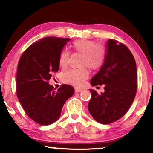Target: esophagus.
Masks as SVG:
<instances>
[{"label":"esophagus","instance_id":"obj_1","mask_svg":"<svg viewBox=\"0 0 153 153\" xmlns=\"http://www.w3.org/2000/svg\"><path fill=\"white\" fill-rule=\"evenodd\" d=\"M82 89H80V88H75V92H82Z\"/></svg>","mask_w":153,"mask_h":153}]
</instances>
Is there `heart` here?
Returning <instances> with one entry per match:
<instances>
[{
    "instance_id": "obj_1",
    "label": "heart",
    "mask_w": 153,
    "mask_h": 153,
    "mask_svg": "<svg viewBox=\"0 0 153 153\" xmlns=\"http://www.w3.org/2000/svg\"><path fill=\"white\" fill-rule=\"evenodd\" d=\"M75 51L82 54V65L88 66L92 70H97L102 66L106 58L105 48L102 45H96L94 42L88 39H79L75 41L72 45ZM69 52L63 50L59 56V65L61 68L68 65ZM89 75L85 68L80 70H69L63 75V81L67 84L74 86L82 85Z\"/></svg>"
}]
</instances>
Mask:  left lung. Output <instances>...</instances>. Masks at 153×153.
Here are the masks:
<instances>
[{
    "instance_id": "left-lung-1",
    "label": "left lung",
    "mask_w": 153,
    "mask_h": 153,
    "mask_svg": "<svg viewBox=\"0 0 153 153\" xmlns=\"http://www.w3.org/2000/svg\"><path fill=\"white\" fill-rule=\"evenodd\" d=\"M105 50L104 64L90 81L92 86L104 85V92L98 94L90 89L92 97L88 106L92 117L102 124L121 119L132 104L137 90L136 63L130 50L114 39H108Z\"/></svg>"
}]
</instances>
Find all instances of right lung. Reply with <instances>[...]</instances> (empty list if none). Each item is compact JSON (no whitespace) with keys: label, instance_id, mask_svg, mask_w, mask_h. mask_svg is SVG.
<instances>
[{"label":"right lung","instance_id":"right-lung-1","mask_svg":"<svg viewBox=\"0 0 153 153\" xmlns=\"http://www.w3.org/2000/svg\"><path fill=\"white\" fill-rule=\"evenodd\" d=\"M71 39L48 36L34 42L21 56L17 71V96L26 114L39 124L59 119L74 88L63 84L56 90L49 80L59 68V56Z\"/></svg>","mask_w":153,"mask_h":153}]
</instances>
